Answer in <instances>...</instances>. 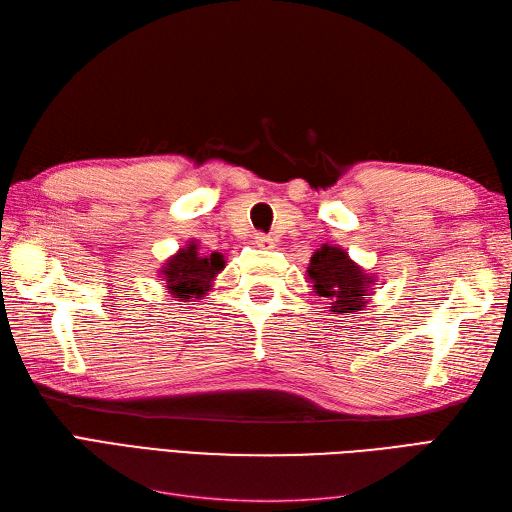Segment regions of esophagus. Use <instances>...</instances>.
Segmentation results:
<instances>
[{"instance_id": "34e87169", "label": "esophagus", "mask_w": 512, "mask_h": 512, "mask_svg": "<svg viewBox=\"0 0 512 512\" xmlns=\"http://www.w3.org/2000/svg\"><path fill=\"white\" fill-rule=\"evenodd\" d=\"M254 239H256L258 247H273V239L267 237V235H256Z\"/></svg>"}]
</instances>
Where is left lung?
I'll return each mask as SVG.
<instances>
[{
    "instance_id": "1",
    "label": "left lung",
    "mask_w": 512,
    "mask_h": 512,
    "mask_svg": "<svg viewBox=\"0 0 512 512\" xmlns=\"http://www.w3.org/2000/svg\"><path fill=\"white\" fill-rule=\"evenodd\" d=\"M307 277L318 297L329 301V312L352 314L374 294L376 275L367 273L339 245L324 243L312 254Z\"/></svg>"
}]
</instances>
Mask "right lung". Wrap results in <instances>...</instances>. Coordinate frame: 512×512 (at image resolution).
<instances>
[{
    "label": "right lung",
    "instance_id": "obj_1",
    "mask_svg": "<svg viewBox=\"0 0 512 512\" xmlns=\"http://www.w3.org/2000/svg\"><path fill=\"white\" fill-rule=\"evenodd\" d=\"M222 269L224 258L220 252L205 256L196 241H188V245L164 262L160 277L175 301H190L205 297Z\"/></svg>",
    "mask_w": 512,
    "mask_h": 512
}]
</instances>
